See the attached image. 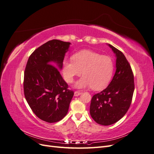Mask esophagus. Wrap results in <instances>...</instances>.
<instances>
[{"label":"esophagus","instance_id":"esophagus-1","mask_svg":"<svg viewBox=\"0 0 154 154\" xmlns=\"http://www.w3.org/2000/svg\"><path fill=\"white\" fill-rule=\"evenodd\" d=\"M82 94V92H80V91H75V92H74V96H78Z\"/></svg>","mask_w":154,"mask_h":154}]
</instances>
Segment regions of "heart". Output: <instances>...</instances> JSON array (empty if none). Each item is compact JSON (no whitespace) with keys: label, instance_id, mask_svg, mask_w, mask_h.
<instances>
[{"label":"heart","instance_id":"obj_1","mask_svg":"<svg viewBox=\"0 0 154 154\" xmlns=\"http://www.w3.org/2000/svg\"><path fill=\"white\" fill-rule=\"evenodd\" d=\"M72 60L63 63V74L68 83H72L76 76H83L75 83V87L83 88L91 87L99 91L109 83L114 70L112 59L90 50H82L72 55Z\"/></svg>","mask_w":154,"mask_h":154}]
</instances>
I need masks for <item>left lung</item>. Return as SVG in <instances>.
<instances>
[{
    "label": "left lung",
    "instance_id": "1",
    "mask_svg": "<svg viewBox=\"0 0 154 154\" xmlns=\"http://www.w3.org/2000/svg\"><path fill=\"white\" fill-rule=\"evenodd\" d=\"M116 54V70L110 84L92 97L90 114L101 125H112L122 119L131 104L134 91V74L123 53L108 44Z\"/></svg>",
    "mask_w": 154,
    "mask_h": 154
}]
</instances>
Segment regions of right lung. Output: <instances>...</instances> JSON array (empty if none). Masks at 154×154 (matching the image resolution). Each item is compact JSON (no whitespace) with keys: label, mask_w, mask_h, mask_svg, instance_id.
<instances>
[{"label":"right lung","mask_w":154,"mask_h":154,"mask_svg":"<svg viewBox=\"0 0 154 154\" xmlns=\"http://www.w3.org/2000/svg\"><path fill=\"white\" fill-rule=\"evenodd\" d=\"M70 44L59 40H49L35 49L27 60L24 96L34 114L45 122L62 119L67 114L74 95L58 69L62 68Z\"/></svg>","instance_id":"add662e5"}]
</instances>
